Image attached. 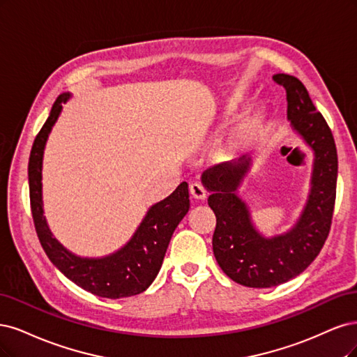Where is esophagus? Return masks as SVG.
Wrapping results in <instances>:
<instances>
[{
  "mask_svg": "<svg viewBox=\"0 0 357 357\" xmlns=\"http://www.w3.org/2000/svg\"><path fill=\"white\" fill-rule=\"evenodd\" d=\"M190 192H191L192 197L197 199V200H204L206 195H208V191H206V188L199 182L191 183V185H190Z\"/></svg>",
  "mask_w": 357,
  "mask_h": 357,
  "instance_id": "34e87169",
  "label": "esophagus"
}]
</instances>
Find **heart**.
I'll list each match as a JSON object with an SVG mask.
<instances>
[{"label": "heart", "mask_w": 357, "mask_h": 357, "mask_svg": "<svg viewBox=\"0 0 357 357\" xmlns=\"http://www.w3.org/2000/svg\"><path fill=\"white\" fill-rule=\"evenodd\" d=\"M237 100H238V96L233 98L231 103H229V108H233V105ZM264 119H266V108L264 107L252 108L237 124L234 132L229 135L225 139V142L222 144V148H221L222 153L227 155H233L237 151H240L245 145H248L258 135Z\"/></svg>", "instance_id": "b5f03b06"}]
</instances>
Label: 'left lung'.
I'll return each instance as SVG.
<instances>
[{
    "label": "left lung",
    "mask_w": 357,
    "mask_h": 357,
    "mask_svg": "<svg viewBox=\"0 0 357 357\" xmlns=\"http://www.w3.org/2000/svg\"><path fill=\"white\" fill-rule=\"evenodd\" d=\"M286 90L287 120L312 149V188L300 220L286 233L264 237L252 222L237 190L250 169V158L222 163L203 172L216 216L213 255L229 279L248 287H273L300 275L314 261L328 238L337 195L338 157L332 132L316 109L304 84L294 75L275 74Z\"/></svg>",
    "instance_id": "1"
}]
</instances>
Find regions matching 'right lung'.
Returning <instances> with one entry per match:
<instances>
[{
  "label": "right lung",
  "instance_id": "1",
  "mask_svg": "<svg viewBox=\"0 0 357 357\" xmlns=\"http://www.w3.org/2000/svg\"><path fill=\"white\" fill-rule=\"evenodd\" d=\"M70 96V93H63L56 99L50 116L31 149L28 179L31 211L37 236L49 259L68 279L84 291L111 300L137 295L146 291L157 278L172 234L190 209L188 183H179L169 197L153 204L132 238L114 254L102 258H82L63 248L53 237L43 215L41 170L45 142L57 117L61 116L62 103Z\"/></svg>",
  "mask_w": 357,
  "mask_h": 357
}]
</instances>
